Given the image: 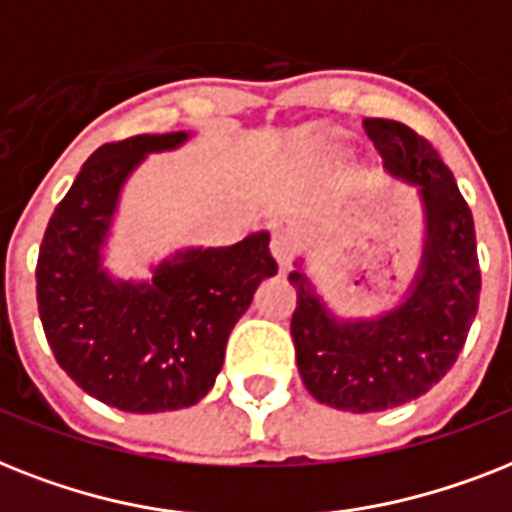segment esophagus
Masks as SVG:
<instances>
[{
	"label": "esophagus",
	"mask_w": 512,
	"mask_h": 512,
	"mask_svg": "<svg viewBox=\"0 0 512 512\" xmlns=\"http://www.w3.org/2000/svg\"><path fill=\"white\" fill-rule=\"evenodd\" d=\"M293 251H296V235H293V232L280 230L272 235V256H275V261L280 267H288Z\"/></svg>",
	"instance_id": "34e87169"
}]
</instances>
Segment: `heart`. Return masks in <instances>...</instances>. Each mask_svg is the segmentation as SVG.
<instances>
[{
    "mask_svg": "<svg viewBox=\"0 0 512 512\" xmlns=\"http://www.w3.org/2000/svg\"><path fill=\"white\" fill-rule=\"evenodd\" d=\"M330 150H333V155H346V150H343L341 145H333Z\"/></svg>",
    "mask_w": 512,
    "mask_h": 512,
    "instance_id": "heart-1",
    "label": "heart"
}]
</instances>
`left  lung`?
I'll return each instance as SVG.
<instances>
[{"label":"left lung","mask_w":512,"mask_h":512,"mask_svg":"<svg viewBox=\"0 0 512 512\" xmlns=\"http://www.w3.org/2000/svg\"><path fill=\"white\" fill-rule=\"evenodd\" d=\"M391 179L415 187L423 214L418 267L402 296L375 314L327 304L306 256L288 275L298 301L290 335L306 391L343 412H383L428 394L463 351L476 320L481 272L476 230L452 171L431 142L388 118H365Z\"/></svg>","instance_id":"obj_1"}]
</instances>
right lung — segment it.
Instances as JSON below:
<instances>
[{
  "mask_svg": "<svg viewBox=\"0 0 512 512\" xmlns=\"http://www.w3.org/2000/svg\"><path fill=\"white\" fill-rule=\"evenodd\" d=\"M192 132L137 134L97 147L49 219L36 301L57 365L89 396L124 412H171L214 388L235 322L277 275L269 232L227 248L187 245L153 261L147 280L105 267L126 182L150 153Z\"/></svg>",
  "mask_w": 512,
  "mask_h": 512,
  "instance_id": "right-lung-1",
  "label": "right lung"
}]
</instances>
